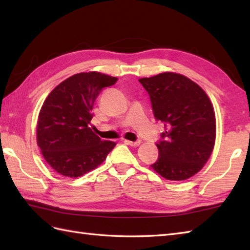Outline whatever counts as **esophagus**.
Masks as SVG:
<instances>
[{"mask_svg": "<svg viewBox=\"0 0 250 250\" xmlns=\"http://www.w3.org/2000/svg\"><path fill=\"white\" fill-rule=\"evenodd\" d=\"M125 143L128 145H130V146H132V147H136V146H139L140 144H141V141H136V142H132V141H125Z\"/></svg>", "mask_w": 250, "mask_h": 250, "instance_id": "34e87169", "label": "esophagus"}]
</instances>
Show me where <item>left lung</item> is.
Returning <instances> with one entry per match:
<instances>
[{"label": "left lung", "instance_id": "1", "mask_svg": "<svg viewBox=\"0 0 250 250\" xmlns=\"http://www.w3.org/2000/svg\"><path fill=\"white\" fill-rule=\"evenodd\" d=\"M140 83L149 94L156 120L164 124L151 167L168 180L193 176L208 160L216 139L215 111L199 84L176 73H162Z\"/></svg>", "mask_w": 250, "mask_h": 250}]
</instances>
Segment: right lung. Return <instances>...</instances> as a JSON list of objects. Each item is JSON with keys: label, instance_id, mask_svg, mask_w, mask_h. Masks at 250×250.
<instances>
[{"label": "right lung", "instance_id": "1", "mask_svg": "<svg viewBox=\"0 0 250 250\" xmlns=\"http://www.w3.org/2000/svg\"><path fill=\"white\" fill-rule=\"evenodd\" d=\"M117 77L98 72L79 73L52 90L42 106L36 139L47 163L66 177H79L102 163L116 146L90 128L93 104L101 90Z\"/></svg>", "mask_w": 250, "mask_h": 250}]
</instances>
